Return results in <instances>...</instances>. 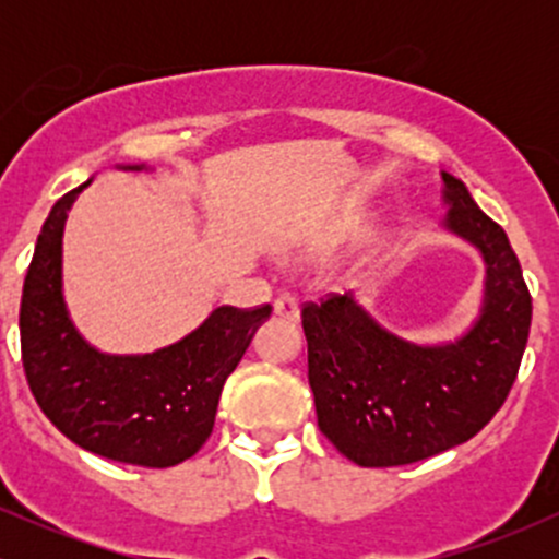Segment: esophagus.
Here are the masks:
<instances>
[{"instance_id": "obj_1", "label": "esophagus", "mask_w": 559, "mask_h": 559, "mask_svg": "<svg viewBox=\"0 0 559 559\" xmlns=\"http://www.w3.org/2000/svg\"><path fill=\"white\" fill-rule=\"evenodd\" d=\"M273 312L278 318L288 320V323H297V320H299V301H297V297H294V294H281V297H275Z\"/></svg>"}]
</instances>
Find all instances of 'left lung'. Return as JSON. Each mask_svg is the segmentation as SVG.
I'll return each mask as SVG.
<instances>
[{
  "label": "left lung",
  "mask_w": 559,
  "mask_h": 559,
  "mask_svg": "<svg viewBox=\"0 0 559 559\" xmlns=\"http://www.w3.org/2000/svg\"><path fill=\"white\" fill-rule=\"evenodd\" d=\"M447 228L486 260L478 323L460 342L418 346L383 331L349 294L301 305L318 426L360 467L420 463L473 439L502 407L528 342L531 294L510 239L444 173Z\"/></svg>",
  "instance_id": "obj_1"
}]
</instances>
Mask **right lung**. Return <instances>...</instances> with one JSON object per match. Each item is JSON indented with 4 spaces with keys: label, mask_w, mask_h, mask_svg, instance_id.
I'll return each instance as SVG.
<instances>
[{
    "label": "right lung",
    "mask_w": 559,
    "mask_h": 559,
    "mask_svg": "<svg viewBox=\"0 0 559 559\" xmlns=\"http://www.w3.org/2000/svg\"><path fill=\"white\" fill-rule=\"evenodd\" d=\"M83 186L55 202L25 275V381L41 413L73 444L115 463L173 467L210 439L223 383L254 329L271 316V305L217 307L183 342L144 357L92 349L62 301V226Z\"/></svg>",
    "instance_id": "obj_1"
}]
</instances>
